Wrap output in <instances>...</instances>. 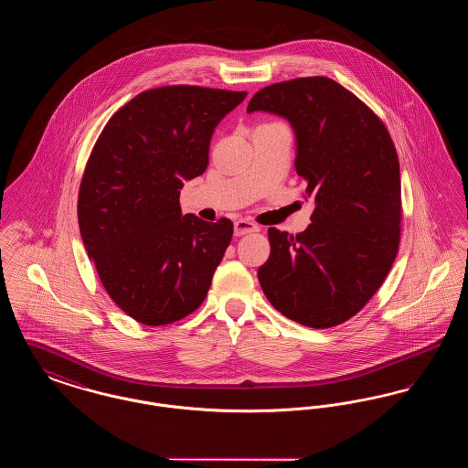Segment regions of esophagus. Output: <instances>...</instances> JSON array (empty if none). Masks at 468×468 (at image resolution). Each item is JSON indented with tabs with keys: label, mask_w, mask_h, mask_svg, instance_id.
<instances>
[{
	"label": "esophagus",
	"mask_w": 468,
	"mask_h": 468,
	"mask_svg": "<svg viewBox=\"0 0 468 468\" xmlns=\"http://www.w3.org/2000/svg\"><path fill=\"white\" fill-rule=\"evenodd\" d=\"M254 231H260V226L252 223V221H247V219H239L235 221V235L237 237H242L247 233H254Z\"/></svg>",
	"instance_id": "1"
}]
</instances>
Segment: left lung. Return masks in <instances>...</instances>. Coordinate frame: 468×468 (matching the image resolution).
<instances>
[{
    "instance_id": "8db88e82",
    "label": "left lung",
    "mask_w": 468,
    "mask_h": 468,
    "mask_svg": "<svg viewBox=\"0 0 468 468\" xmlns=\"http://www.w3.org/2000/svg\"><path fill=\"white\" fill-rule=\"evenodd\" d=\"M277 113L296 136V174L315 201L296 237L268 229L258 270L268 302L303 326L324 330L361 311L382 286L400 245V163L384 122L328 77L258 90L247 112Z\"/></svg>"
}]
</instances>
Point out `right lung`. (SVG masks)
Here are the masks:
<instances>
[{"mask_svg": "<svg viewBox=\"0 0 468 468\" xmlns=\"http://www.w3.org/2000/svg\"><path fill=\"white\" fill-rule=\"evenodd\" d=\"M245 90L166 86L111 117L79 189V228L103 288L121 311L163 326L197 311L233 237V223L182 216L184 180L208 165L216 126Z\"/></svg>", "mask_w": 468, "mask_h": 468, "instance_id": "obj_1", "label": "right lung"}]
</instances>
